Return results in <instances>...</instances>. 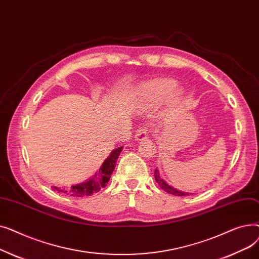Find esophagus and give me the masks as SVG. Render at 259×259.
Instances as JSON below:
<instances>
[{"label": "esophagus", "instance_id": "34e87169", "mask_svg": "<svg viewBox=\"0 0 259 259\" xmlns=\"http://www.w3.org/2000/svg\"><path fill=\"white\" fill-rule=\"evenodd\" d=\"M148 135H149L148 128L147 127H142L137 132H135V140H137L138 142L144 141L148 138Z\"/></svg>", "mask_w": 259, "mask_h": 259}]
</instances>
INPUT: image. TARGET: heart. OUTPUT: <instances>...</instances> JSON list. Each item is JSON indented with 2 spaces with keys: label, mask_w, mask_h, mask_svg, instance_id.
Wrapping results in <instances>:
<instances>
[{
  "label": "heart",
  "mask_w": 259,
  "mask_h": 259,
  "mask_svg": "<svg viewBox=\"0 0 259 259\" xmlns=\"http://www.w3.org/2000/svg\"><path fill=\"white\" fill-rule=\"evenodd\" d=\"M178 86L176 80L169 77H159L148 80L137 90V98L142 103H157L164 101L174 91ZM181 91L176 95H181Z\"/></svg>",
  "instance_id": "heart-1"
}]
</instances>
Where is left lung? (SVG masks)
Segmentation results:
<instances>
[{"label": "left lung", "mask_w": 259, "mask_h": 259, "mask_svg": "<svg viewBox=\"0 0 259 259\" xmlns=\"http://www.w3.org/2000/svg\"><path fill=\"white\" fill-rule=\"evenodd\" d=\"M154 178H155V181L158 184V186L162 190H164V191H166L169 194H172V195H175V196H187V195L192 194V193H188V192L182 191V190H179V189H175L174 187L170 186L166 181H164L160 178L159 171L157 169H155V171H154Z\"/></svg>", "instance_id": "8db88e82"}]
</instances>
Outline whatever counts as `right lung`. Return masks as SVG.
Returning <instances> with one entry per match:
<instances>
[{
	"label": "right lung",
	"instance_id": "add662e5",
	"mask_svg": "<svg viewBox=\"0 0 259 259\" xmlns=\"http://www.w3.org/2000/svg\"><path fill=\"white\" fill-rule=\"evenodd\" d=\"M122 148L124 147L121 146L114 149V150L110 153V155L105 159L99 171L86 182L71 186V188L69 189H59L57 187H52V189L57 190L58 192H62L64 194L70 195L73 197H85V196H90L94 193L99 192L100 190L105 188L108 182L110 181L111 174L114 171L117 158L119 156V153L122 150Z\"/></svg>",
	"mask_w": 259,
	"mask_h": 259
}]
</instances>
